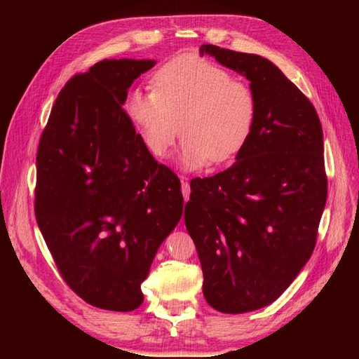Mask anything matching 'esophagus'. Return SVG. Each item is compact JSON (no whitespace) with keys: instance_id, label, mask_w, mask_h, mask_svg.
I'll list each match as a JSON object with an SVG mask.
<instances>
[{"instance_id":"1","label":"esophagus","mask_w":359,"mask_h":359,"mask_svg":"<svg viewBox=\"0 0 359 359\" xmlns=\"http://www.w3.org/2000/svg\"><path fill=\"white\" fill-rule=\"evenodd\" d=\"M180 180H182V194H184V199L187 201L188 198H190V193H191V190H190V184H188L187 182V179L184 177V175H182L180 177Z\"/></svg>"}]
</instances>
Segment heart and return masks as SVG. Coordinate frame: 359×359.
I'll return each mask as SVG.
<instances>
[{
    "label": "heart",
    "mask_w": 359,
    "mask_h": 359,
    "mask_svg": "<svg viewBox=\"0 0 359 359\" xmlns=\"http://www.w3.org/2000/svg\"><path fill=\"white\" fill-rule=\"evenodd\" d=\"M154 88L136 90L126 100V112L154 156L166 158L182 133L187 168L220 165L250 139L257 96L222 66L198 57L175 58L156 71Z\"/></svg>",
    "instance_id": "obj_1"
}]
</instances>
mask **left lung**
<instances>
[{
    "label": "left lung",
    "mask_w": 359,
    "mask_h": 359,
    "mask_svg": "<svg viewBox=\"0 0 359 359\" xmlns=\"http://www.w3.org/2000/svg\"><path fill=\"white\" fill-rule=\"evenodd\" d=\"M199 52L244 74L257 96V121L238 161L193 179L184 214L205 301L244 313L274 302L317 244L327 196L323 130L312 102L269 60L212 44Z\"/></svg>",
    "instance_id": "8db88e82"
}]
</instances>
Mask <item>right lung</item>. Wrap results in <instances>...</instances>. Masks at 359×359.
<instances>
[{"instance_id": "add662e5", "label": "right lung", "mask_w": 359, "mask_h": 359, "mask_svg": "<svg viewBox=\"0 0 359 359\" xmlns=\"http://www.w3.org/2000/svg\"><path fill=\"white\" fill-rule=\"evenodd\" d=\"M154 60H102L58 93L36 155L34 214L66 285L90 306L130 312L184 209L123 109Z\"/></svg>"}]
</instances>
